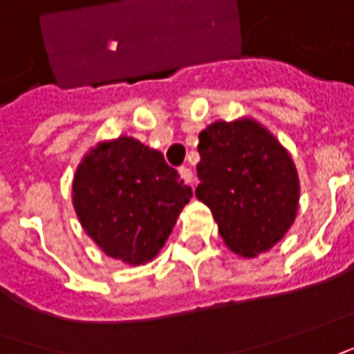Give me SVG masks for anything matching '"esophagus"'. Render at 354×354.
<instances>
[{
	"instance_id": "1",
	"label": "esophagus",
	"mask_w": 354,
	"mask_h": 354,
	"mask_svg": "<svg viewBox=\"0 0 354 354\" xmlns=\"http://www.w3.org/2000/svg\"><path fill=\"white\" fill-rule=\"evenodd\" d=\"M180 176H182V180H184L186 184H189L192 187L196 186V178H194V172H192V168H187V167L180 168Z\"/></svg>"
}]
</instances>
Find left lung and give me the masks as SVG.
Instances as JSON below:
<instances>
[{"label":"left lung","mask_w":354,"mask_h":354,"mask_svg":"<svg viewBox=\"0 0 354 354\" xmlns=\"http://www.w3.org/2000/svg\"><path fill=\"white\" fill-rule=\"evenodd\" d=\"M196 197L234 254L256 258L287 234L298 211L297 167L275 136L252 118L215 122L199 133Z\"/></svg>","instance_id":"left-lung-1"}]
</instances>
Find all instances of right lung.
<instances>
[{"label": "right lung", "instance_id": "obj_1", "mask_svg": "<svg viewBox=\"0 0 354 354\" xmlns=\"http://www.w3.org/2000/svg\"><path fill=\"white\" fill-rule=\"evenodd\" d=\"M192 187L162 153L122 136L93 147L73 176V207L106 256L143 266L165 246Z\"/></svg>", "mask_w": 354, "mask_h": 354}]
</instances>
